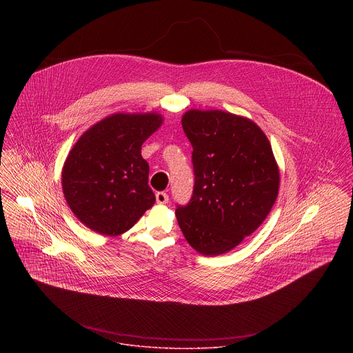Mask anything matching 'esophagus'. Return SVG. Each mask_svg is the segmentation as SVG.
<instances>
[{
    "instance_id": "obj_1",
    "label": "esophagus",
    "mask_w": 353,
    "mask_h": 353,
    "mask_svg": "<svg viewBox=\"0 0 353 353\" xmlns=\"http://www.w3.org/2000/svg\"><path fill=\"white\" fill-rule=\"evenodd\" d=\"M156 202H157L159 205H164V203H167V202H168V194H167V193H164V192H159V193H156Z\"/></svg>"
}]
</instances>
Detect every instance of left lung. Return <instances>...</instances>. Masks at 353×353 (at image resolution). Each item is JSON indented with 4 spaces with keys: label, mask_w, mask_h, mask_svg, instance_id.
Returning a JSON list of instances; mask_svg holds the SVG:
<instances>
[{
    "label": "left lung",
    "mask_w": 353,
    "mask_h": 353,
    "mask_svg": "<svg viewBox=\"0 0 353 353\" xmlns=\"http://www.w3.org/2000/svg\"><path fill=\"white\" fill-rule=\"evenodd\" d=\"M194 190L175 210L188 243L202 255L231 252L263 223L279 194L280 170L252 119L221 110L186 111Z\"/></svg>",
    "instance_id": "8db88e82"
}]
</instances>
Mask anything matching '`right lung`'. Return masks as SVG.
<instances>
[{
	"label": "right lung",
	"mask_w": 353,
	"mask_h": 353,
	"mask_svg": "<svg viewBox=\"0 0 353 353\" xmlns=\"http://www.w3.org/2000/svg\"><path fill=\"white\" fill-rule=\"evenodd\" d=\"M163 123L157 112H117L91 126L62 167V190L74 216L90 230L118 236L156 201L141 145Z\"/></svg>",
	"instance_id": "right-lung-1"
}]
</instances>
